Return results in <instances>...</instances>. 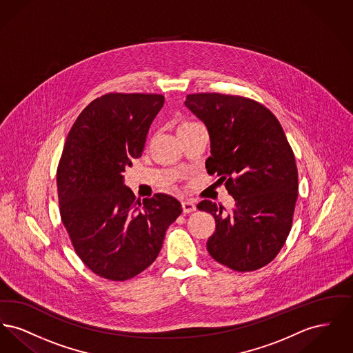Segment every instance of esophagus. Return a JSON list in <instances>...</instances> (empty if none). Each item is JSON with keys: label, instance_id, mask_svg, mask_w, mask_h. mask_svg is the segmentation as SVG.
<instances>
[{"label": "esophagus", "instance_id": "34e87169", "mask_svg": "<svg viewBox=\"0 0 353 353\" xmlns=\"http://www.w3.org/2000/svg\"><path fill=\"white\" fill-rule=\"evenodd\" d=\"M181 205H183V212L184 213H192V212L196 210V203L190 201V200H185V201L181 202Z\"/></svg>", "mask_w": 353, "mask_h": 353}]
</instances>
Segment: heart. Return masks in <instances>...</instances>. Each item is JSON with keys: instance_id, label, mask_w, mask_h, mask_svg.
Segmentation results:
<instances>
[{"instance_id": "b5f03b06", "label": "heart", "mask_w": 353, "mask_h": 353, "mask_svg": "<svg viewBox=\"0 0 353 353\" xmlns=\"http://www.w3.org/2000/svg\"><path fill=\"white\" fill-rule=\"evenodd\" d=\"M190 124H194V123H183L180 127H184V125H190Z\"/></svg>"}]
</instances>
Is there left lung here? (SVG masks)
<instances>
[{
    "label": "left lung",
    "instance_id": "left-lung-1",
    "mask_svg": "<svg viewBox=\"0 0 353 353\" xmlns=\"http://www.w3.org/2000/svg\"><path fill=\"white\" fill-rule=\"evenodd\" d=\"M185 105L205 123L210 156L205 167L234 199L230 213L203 200L216 219L206 249L234 271H254L281 252L298 199V168L285 131L263 104L238 95L190 94Z\"/></svg>",
    "mask_w": 353,
    "mask_h": 353
}]
</instances>
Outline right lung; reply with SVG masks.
<instances>
[{
  "label": "right lung",
  "mask_w": 353,
  "mask_h": 353,
  "mask_svg": "<svg viewBox=\"0 0 353 353\" xmlns=\"http://www.w3.org/2000/svg\"><path fill=\"white\" fill-rule=\"evenodd\" d=\"M164 101L159 94L97 98L72 124L58 164L59 212L74 250L108 281L131 279L151 266L169 225L183 212L164 193L136 200L123 177L141 156Z\"/></svg>",
  "instance_id": "1"
}]
</instances>
